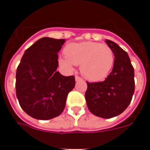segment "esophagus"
Segmentation results:
<instances>
[{"label":"esophagus","mask_w":150,"mask_h":150,"mask_svg":"<svg viewBox=\"0 0 150 150\" xmlns=\"http://www.w3.org/2000/svg\"><path fill=\"white\" fill-rule=\"evenodd\" d=\"M75 80L76 81H80V80H82V78L80 77L79 76H75Z\"/></svg>","instance_id":"esophagus-1"}]
</instances>
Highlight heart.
<instances>
[{
	"mask_svg": "<svg viewBox=\"0 0 150 150\" xmlns=\"http://www.w3.org/2000/svg\"><path fill=\"white\" fill-rule=\"evenodd\" d=\"M65 57L59 59L68 70L80 65V73L90 81H101L108 76L114 64V54L109 46L97 42L71 43L64 48Z\"/></svg>",
	"mask_w": 150,
	"mask_h": 150,
	"instance_id": "1",
	"label": "heart"
}]
</instances>
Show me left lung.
I'll return each instance as SVG.
<instances>
[{"label": "left lung", "mask_w": 150, "mask_h": 150, "mask_svg": "<svg viewBox=\"0 0 150 150\" xmlns=\"http://www.w3.org/2000/svg\"><path fill=\"white\" fill-rule=\"evenodd\" d=\"M115 60L112 72L103 82L89 83L85 93L89 110L95 116L110 119L127 108L135 90L134 69L128 54L117 44L106 40Z\"/></svg>", "instance_id": "left-lung-1"}]
</instances>
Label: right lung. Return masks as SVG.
<instances>
[{"mask_svg":"<svg viewBox=\"0 0 150 150\" xmlns=\"http://www.w3.org/2000/svg\"><path fill=\"white\" fill-rule=\"evenodd\" d=\"M64 39L40 38L25 50L16 73V95L30 117L47 120L61 114L74 76L58 72V55Z\"/></svg>","mask_w":150,"mask_h":150,"instance_id":"right-lung-1","label":"right lung"}]
</instances>
